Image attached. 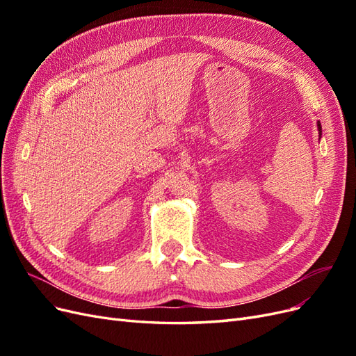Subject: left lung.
Here are the masks:
<instances>
[{
  "instance_id": "left-lung-1",
  "label": "left lung",
  "mask_w": 356,
  "mask_h": 356,
  "mask_svg": "<svg viewBox=\"0 0 356 356\" xmlns=\"http://www.w3.org/2000/svg\"><path fill=\"white\" fill-rule=\"evenodd\" d=\"M318 131H319V138H321V135H322V127H321V123L318 122Z\"/></svg>"
}]
</instances>
